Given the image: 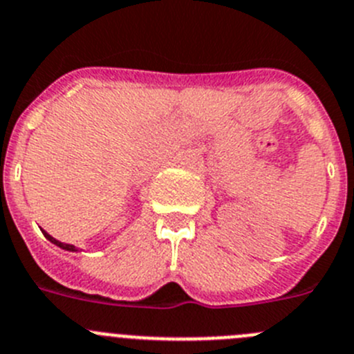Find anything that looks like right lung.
Wrapping results in <instances>:
<instances>
[{
	"mask_svg": "<svg viewBox=\"0 0 354 354\" xmlns=\"http://www.w3.org/2000/svg\"><path fill=\"white\" fill-rule=\"evenodd\" d=\"M44 235L47 236L48 241L52 242V244H56L57 248H61V249H64V251H71V252H75V251H79V249L75 248V245H71V244H63V242H59V241H56V239H54V236H50L48 235V233H45L44 232Z\"/></svg>",
	"mask_w": 354,
	"mask_h": 354,
	"instance_id": "obj_1",
	"label": "right lung"
}]
</instances>
